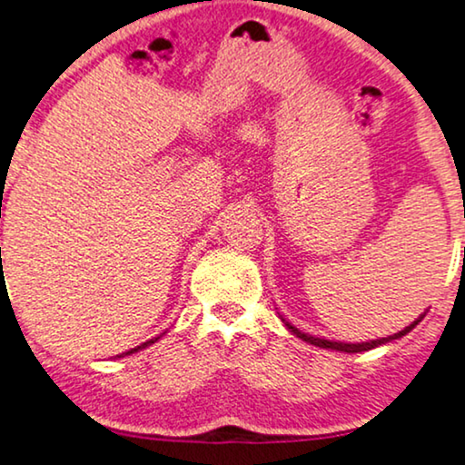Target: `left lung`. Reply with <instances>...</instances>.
Here are the masks:
<instances>
[{
	"instance_id": "8db88e82",
	"label": "left lung",
	"mask_w": 465,
	"mask_h": 465,
	"mask_svg": "<svg viewBox=\"0 0 465 465\" xmlns=\"http://www.w3.org/2000/svg\"><path fill=\"white\" fill-rule=\"evenodd\" d=\"M425 315V313H423ZM423 315L419 317V320H415L411 323V326H406L404 330H400L398 334H391V336H385V339H377V341H368V342H336V341H326V339H317V336H311V334H304V332H301V330L298 328H294L292 326V323H288L285 322V326H288V330L290 332H294L298 339H302V341H307V342H311V345H315V347H322V349H334V351H345V353H360V351H368V349H374V347H379V345H385V342H391V341H396V339H402L404 334H409L412 328L417 326L419 322L423 320Z\"/></svg>"
}]
</instances>
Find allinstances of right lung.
I'll return each instance as SVG.
<instances>
[{"instance_id":"1","label":"right lung","mask_w":465,"mask_h":465,"mask_svg":"<svg viewBox=\"0 0 465 465\" xmlns=\"http://www.w3.org/2000/svg\"><path fill=\"white\" fill-rule=\"evenodd\" d=\"M158 339H161V336H154V339H150V341H145V342H142V345H139V347H135V349H131V351H124L123 355H116V358H124V355H131V353H137L139 351V349H145V347H150L152 345V342H156Z\"/></svg>"}]
</instances>
